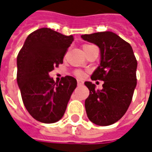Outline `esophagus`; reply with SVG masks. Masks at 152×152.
<instances>
[{"label": "esophagus", "instance_id": "obj_1", "mask_svg": "<svg viewBox=\"0 0 152 152\" xmlns=\"http://www.w3.org/2000/svg\"><path fill=\"white\" fill-rule=\"evenodd\" d=\"M77 83H78V86H81V85L83 83V81H81V80H78V82H77Z\"/></svg>", "mask_w": 152, "mask_h": 152}]
</instances>
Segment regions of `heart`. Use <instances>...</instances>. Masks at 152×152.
<instances>
[{
    "label": "heart",
    "instance_id": "1",
    "mask_svg": "<svg viewBox=\"0 0 152 152\" xmlns=\"http://www.w3.org/2000/svg\"><path fill=\"white\" fill-rule=\"evenodd\" d=\"M93 47V46H91V45H83V50H84V52L86 54L88 53V51L90 49H91V47ZM74 74L78 77V78H83L84 77V72L82 70H79V69H78V70H75L74 71Z\"/></svg>",
    "mask_w": 152,
    "mask_h": 152
}]
</instances>
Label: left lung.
Listing matches in <instances>:
<instances>
[{"label":"left lung","mask_w":152,"mask_h":152,"mask_svg":"<svg viewBox=\"0 0 152 152\" xmlns=\"http://www.w3.org/2000/svg\"><path fill=\"white\" fill-rule=\"evenodd\" d=\"M101 50V64L91 80L104 81L102 89L85 82L89 96L85 101L88 119L96 125L113 124L124 115L133 99L137 85V61L132 47L115 33L101 32L82 35Z\"/></svg>","instance_id":"left-lung-1"}]
</instances>
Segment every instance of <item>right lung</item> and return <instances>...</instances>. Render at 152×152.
<instances>
[{
    "instance_id": "right-lung-1",
    "label": "right lung",
    "mask_w": 152,
    "mask_h": 152,
    "mask_svg": "<svg viewBox=\"0 0 152 152\" xmlns=\"http://www.w3.org/2000/svg\"><path fill=\"white\" fill-rule=\"evenodd\" d=\"M74 36L42 28L30 33L17 56V83L31 116L51 124L63 117L77 80L72 76L55 83L49 72L63 64Z\"/></svg>"
}]
</instances>
